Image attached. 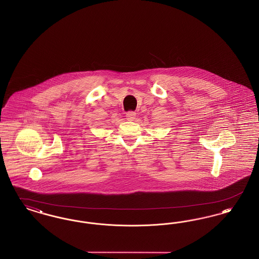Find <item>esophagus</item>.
Masks as SVG:
<instances>
[{
  "instance_id": "34e87169",
  "label": "esophagus",
  "mask_w": 259,
  "mask_h": 259,
  "mask_svg": "<svg viewBox=\"0 0 259 259\" xmlns=\"http://www.w3.org/2000/svg\"><path fill=\"white\" fill-rule=\"evenodd\" d=\"M126 118L128 119V120H134L136 118V112L135 111H128V112H126Z\"/></svg>"
}]
</instances>
